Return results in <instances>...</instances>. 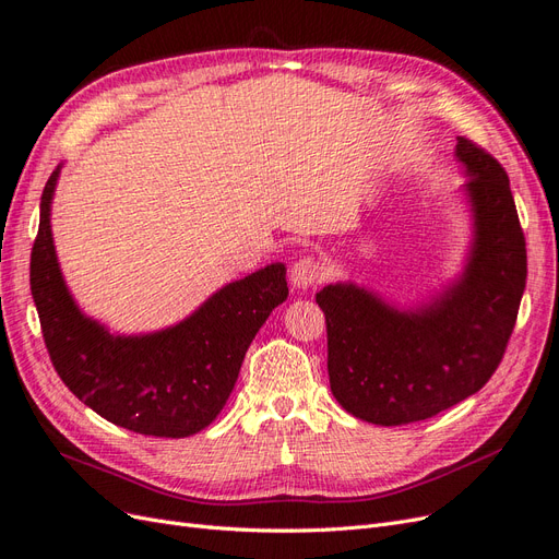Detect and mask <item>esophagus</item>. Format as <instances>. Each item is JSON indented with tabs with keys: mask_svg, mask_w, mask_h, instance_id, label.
Here are the masks:
<instances>
[{
	"mask_svg": "<svg viewBox=\"0 0 559 559\" xmlns=\"http://www.w3.org/2000/svg\"><path fill=\"white\" fill-rule=\"evenodd\" d=\"M321 265H319V261L317 259H312V257H302V259H298L294 265H292V270H289V280H292V284H294V289H298V292H308V289H312V286L321 280Z\"/></svg>",
	"mask_w": 559,
	"mask_h": 559,
	"instance_id": "34e87169",
	"label": "esophagus"
}]
</instances>
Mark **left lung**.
<instances>
[{
	"label": "left lung",
	"instance_id": "obj_1",
	"mask_svg": "<svg viewBox=\"0 0 559 559\" xmlns=\"http://www.w3.org/2000/svg\"><path fill=\"white\" fill-rule=\"evenodd\" d=\"M471 242L462 273L401 308L354 282L317 294L326 314L335 401L370 425L433 417L476 394L497 370L527 282V249L503 167L460 138Z\"/></svg>",
	"mask_w": 559,
	"mask_h": 559
}]
</instances>
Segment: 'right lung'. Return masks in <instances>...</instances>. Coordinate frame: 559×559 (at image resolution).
Wrapping results in <instances>:
<instances>
[{
  "label": "right lung",
  "instance_id": "add662e5",
  "mask_svg": "<svg viewBox=\"0 0 559 559\" xmlns=\"http://www.w3.org/2000/svg\"><path fill=\"white\" fill-rule=\"evenodd\" d=\"M62 163L41 193L39 233L29 259V289L60 380L111 425L158 438L210 427L240 376L253 335L289 296L284 263L214 292L177 324L123 335L83 312L58 263L50 205Z\"/></svg>",
  "mask_w": 559,
  "mask_h": 559
}]
</instances>
